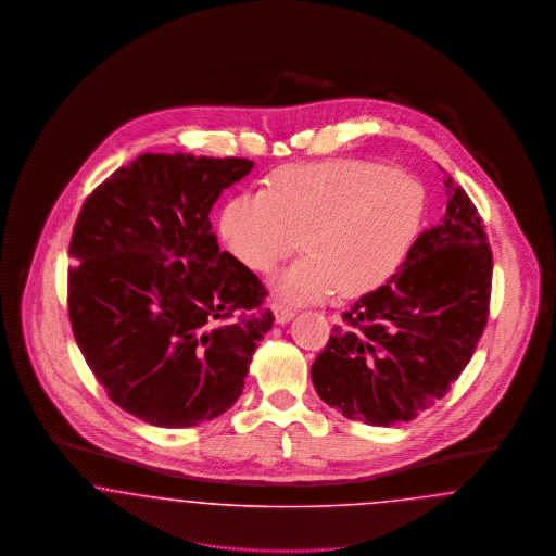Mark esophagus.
Listing matches in <instances>:
<instances>
[{"instance_id":"obj_1","label":"esophagus","mask_w":556,"mask_h":556,"mask_svg":"<svg viewBox=\"0 0 556 556\" xmlns=\"http://www.w3.org/2000/svg\"><path fill=\"white\" fill-rule=\"evenodd\" d=\"M270 308H273L275 320H277V323H281V325H283V323H288V320H291L293 315H295V313H293V308L286 306V304H281V302H275Z\"/></svg>"}]
</instances>
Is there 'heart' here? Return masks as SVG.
I'll list each match as a JSON object with an SVG mask.
<instances>
[{"instance_id": "b5f03b06", "label": "heart", "mask_w": 556, "mask_h": 556, "mask_svg": "<svg viewBox=\"0 0 556 556\" xmlns=\"http://www.w3.org/2000/svg\"><path fill=\"white\" fill-rule=\"evenodd\" d=\"M424 187L363 160L288 164L265 193H241L220 214V238L239 265L270 275L302 248L277 293L318 302L381 288L404 263L424 220Z\"/></svg>"}]
</instances>
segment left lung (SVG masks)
Listing matches in <instances>:
<instances>
[{"mask_svg": "<svg viewBox=\"0 0 556 556\" xmlns=\"http://www.w3.org/2000/svg\"><path fill=\"white\" fill-rule=\"evenodd\" d=\"M448 204L392 279L365 293L311 367L318 396L348 419L390 427L446 396L483 336L492 248L467 191L444 179Z\"/></svg>", "mask_w": 556, "mask_h": 556, "instance_id": "obj_1", "label": "left lung"}]
</instances>
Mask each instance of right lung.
<instances>
[{
    "label": "right lung",
    "mask_w": 556,
    "mask_h": 556,
    "mask_svg": "<svg viewBox=\"0 0 556 556\" xmlns=\"http://www.w3.org/2000/svg\"><path fill=\"white\" fill-rule=\"evenodd\" d=\"M245 159L141 154L85 200L71 238L68 317L125 413L181 429L229 410L273 327L261 279L218 248L220 191Z\"/></svg>",
    "instance_id": "right-lung-1"
}]
</instances>
